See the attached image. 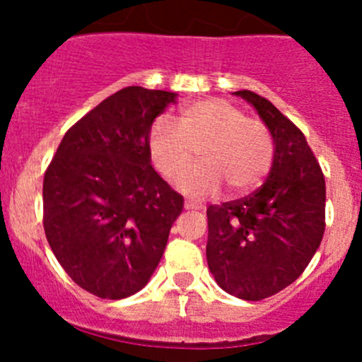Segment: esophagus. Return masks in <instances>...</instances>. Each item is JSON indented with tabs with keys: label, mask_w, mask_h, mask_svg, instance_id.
Segmentation results:
<instances>
[{
	"label": "esophagus",
	"mask_w": 362,
	"mask_h": 362,
	"mask_svg": "<svg viewBox=\"0 0 362 362\" xmlns=\"http://www.w3.org/2000/svg\"><path fill=\"white\" fill-rule=\"evenodd\" d=\"M184 208H185V210H202V204H196L192 202H185Z\"/></svg>",
	"instance_id": "obj_1"
}]
</instances>
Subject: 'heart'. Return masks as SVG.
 Masks as SVG:
<instances>
[{"instance_id": "obj_1", "label": "heart", "mask_w": 362, "mask_h": 362, "mask_svg": "<svg viewBox=\"0 0 362 362\" xmlns=\"http://www.w3.org/2000/svg\"><path fill=\"white\" fill-rule=\"evenodd\" d=\"M202 164L186 175L195 151ZM148 154L168 180H180L189 196L204 198L226 185L233 194L257 187L273 160V140L268 127L249 119L229 101L206 98L182 108L178 127L160 117L151 127Z\"/></svg>"}]
</instances>
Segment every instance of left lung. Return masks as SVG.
<instances>
[{
    "label": "left lung",
    "instance_id": "8db88e82",
    "mask_svg": "<svg viewBox=\"0 0 362 362\" xmlns=\"http://www.w3.org/2000/svg\"><path fill=\"white\" fill-rule=\"evenodd\" d=\"M273 138V163L249 198L210 206L206 261L226 293L259 301L294 282L319 249L326 228V182L298 127L252 90H236Z\"/></svg>",
    "mask_w": 362,
    "mask_h": 362
}]
</instances>
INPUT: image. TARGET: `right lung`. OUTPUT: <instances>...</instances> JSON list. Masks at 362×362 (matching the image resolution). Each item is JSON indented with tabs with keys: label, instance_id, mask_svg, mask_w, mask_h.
Masks as SVG:
<instances>
[{
	"label": "right lung",
	"instance_id": "obj_1",
	"mask_svg": "<svg viewBox=\"0 0 362 362\" xmlns=\"http://www.w3.org/2000/svg\"><path fill=\"white\" fill-rule=\"evenodd\" d=\"M171 103L177 93L117 90L69 127L47 168V242L73 282L98 298L147 286L184 210L148 154L152 124Z\"/></svg>",
	"mask_w": 362,
	"mask_h": 362
}]
</instances>
